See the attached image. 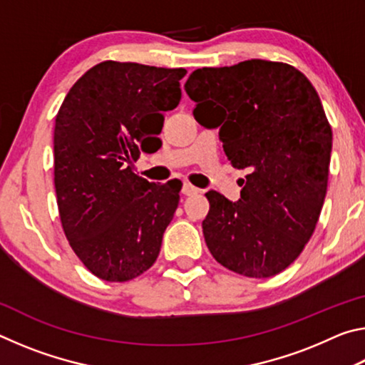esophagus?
Here are the masks:
<instances>
[{
  "mask_svg": "<svg viewBox=\"0 0 365 365\" xmlns=\"http://www.w3.org/2000/svg\"><path fill=\"white\" fill-rule=\"evenodd\" d=\"M182 193H183L185 196H191V195L200 193V188H196V187H193V185H191V183L185 182V183L182 185Z\"/></svg>",
  "mask_w": 365,
  "mask_h": 365,
  "instance_id": "34e87169",
  "label": "esophagus"
}]
</instances>
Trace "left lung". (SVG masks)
<instances>
[{"label":"left lung","mask_w":365,"mask_h":365,"mask_svg":"<svg viewBox=\"0 0 365 365\" xmlns=\"http://www.w3.org/2000/svg\"><path fill=\"white\" fill-rule=\"evenodd\" d=\"M201 125L220 127L242 200L207 191L202 233L215 261L251 279L294 262L316 230L329 183L331 127L316 88L285 63L196 69L185 83Z\"/></svg>","instance_id":"obj_1"}]
</instances>
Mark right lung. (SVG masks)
<instances>
[{
    "label": "right lung",
    "instance_id": "obj_1",
    "mask_svg": "<svg viewBox=\"0 0 365 365\" xmlns=\"http://www.w3.org/2000/svg\"><path fill=\"white\" fill-rule=\"evenodd\" d=\"M185 69L104 61L64 98L54 123V188L61 225L91 274L127 282L156 262L180 185L133 172L160 143L164 110L178 106Z\"/></svg>",
    "mask_w": 365,
    "mask_h": 365
}]
</instances>
